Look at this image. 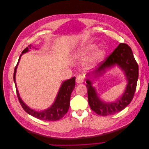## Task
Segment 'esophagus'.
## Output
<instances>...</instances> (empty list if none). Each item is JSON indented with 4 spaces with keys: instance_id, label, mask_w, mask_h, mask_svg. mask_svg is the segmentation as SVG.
I'll return each instance as SVG.
<instances>
[{
    "instance_id": "1",
    "label": "esophagus",
    "mask_w": 149,
    "mask_h": 149,
    "mask_svg": "<svg viewBox=\"0 0 149 149\" xmlns=\"http://www.w3.org/2000/svg\"><path fill=\"white\" fill-rule=\"evenodd\" d=\"M76 83H83L84 82V76L82 75H79L76 77Z\"/></svg>"
}]
</instances>
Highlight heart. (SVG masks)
<instances>
[{
	"label": "heart",
	"instance_id": "heart-1",
	"mask_svg": "<svg viewBox=\"0 0 149 149\" xmlns=\"http://www.w3.org/2000/svg\"><path fill=\"white\" fill-rule=\"evenodd\" d=\"M97 47V45L94 43H89L86 45L81 47L77 51L75 52V56L76 57H81L86 55L87 53L92 52ZM106 51L105 49L101 48L98 49L94 53L93 56L90 59V63L91 64H96L98 62L101 61L105 56Z\"/></svg>",
	"mask_w": 149,
	"mask_h": 149
}]
</instances>
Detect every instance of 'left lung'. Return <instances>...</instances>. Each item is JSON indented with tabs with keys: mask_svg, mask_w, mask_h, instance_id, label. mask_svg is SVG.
Wrapping results in <instances>:
<instances>
[{
	"mask_svg": "<svg viewBox=\"0 0 149 149\" xmlns=\"http://www.w3.org/2000/svg\"><path fill=\"white\" fill-rule=\"evenodd\" d=\"M119 66L124 72L127 84L123 96L112 102L101 101L97 96L95 88L92 86L91 81L86 79L88 102L91 109L100 116H106L114 114L123 110L132 100L136 91L139 77V66L130 47L126 43H121L114 51L102 61L101 65L92 74L95 77L100 76L115 65Z\"/></svg>",
	"mask_w": 149,
	"mask_h": 149,
	"instance_id": "left-lung-1",
	"label": "left lung"
}]
</instances>
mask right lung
<instances>
[{
	"mask_svg": "<svg viewBox=\"0 0 149 149\" xmlns=\"http://www.w3.org/2000/svg\"><path fill=\"white\" fill-rule=\"evenodd\" d=\"M31 45H30L28 47L25 48L23 51L22 53L20 55L19 61L17 62V64L14 69V73H13V81L15 84L17 94L18 96V99L22 107L25 112H27L28 114L31 116H33L34 118H37L40 120H49V121H56L60 120L63 117L66 113L70 107V96L72 91H73L75 87V77H73L72 78L66 80L65 81L62 83L61 87L60 88L59 91H58V95L55 99V102L48 109L42 111H36L30 109L29 107L26 106L25 104L21 100L20 97L19 91H18L17 88V85L15 83V74L17 65L19 64L20 57L22 54L26 53L31 49Z\"/></svg>",
	"mask_w": 149,
	"mask_h": 149,
	"instance_id": "add662e5",
	"label": "right lung"
}]
</instances>
